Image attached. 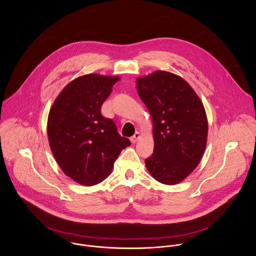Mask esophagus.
<instances>
[{
    "mask_svg": "<svg viewBox=\"0 0 256 256\" xmlns=\"http://www.w3.org/2000/svg\"><path fill=\"white\" fill-rule=\"evenodd\" d=\"M140 137H141V133H140V132H136V133L130 138V140H131V142H132L133 144H135V143H137V141L140 139Z\"/></svg>",
    "mask_w": 256,
    "mask_h": 256,
    "instance_id": "esophagus-1",
    "label": "esophagus"
}]
</instances>
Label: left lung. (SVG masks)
Wrapping results in <instances>:
<instances>
[{"mask_svg":"<svg viewBox=\"0 0 256 256\" xmlns=\"http://www.w3.org/2000/svg\"><path fill=\"white\" fill-rule=\"evenodd\" d=\"M152 120L154 154L146 170L158 182H183L199 164L207 145L208 119L191 86L176 74L154 71L136 80Z\"/></svg>","mask_w":256,"mask_h":256,"instance_id":"8db88e82","label":"left lung"}]
</instances>
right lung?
Listing matches in <instances>:
<instances>
[{
  "label": "right lung",
  "instance_id": "add662e5",
  "mask_svg": "<svg viewBox=\"0 0 256 256\" xmlns=\"http://www.w3.org/2000/svg\"><path fill=\"white\" fill-rule=\"evenodd\" d=\"M119 80L100 74L80 76L62 90L49 111L47 135L52 154L63 172L78 184L104 182L121 150L131 145L100 112Z\"/></svg>",
  "mask_w": 256,
  "mask_h": 256
}]
</instances>
